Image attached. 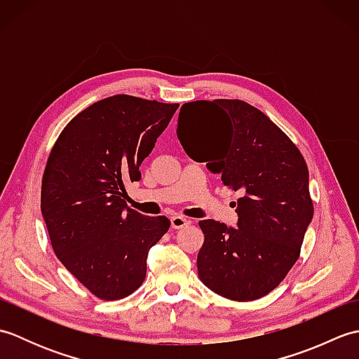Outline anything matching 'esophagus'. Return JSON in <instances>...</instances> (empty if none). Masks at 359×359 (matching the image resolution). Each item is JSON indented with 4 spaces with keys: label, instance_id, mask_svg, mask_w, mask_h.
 Returning a JSON list of instances; mask_svg holds the SVG:
<instances>
[{
    "label": "esophagus",
    "instance_id": "1",
    "mask_svg": "<svg viewBox=\"0 0 359 359\" xmlns=\"http://www.w3.org/2000/svg\"><path fill=\"white\" fill-rule=\"evenodd\" d=\"M189 225V220L182 217V216H172L171 217V228H174V230H180V228H184Z\"/></svg>",
    "mask_w": 359,
    "mask_h": 359
}]
</instances>
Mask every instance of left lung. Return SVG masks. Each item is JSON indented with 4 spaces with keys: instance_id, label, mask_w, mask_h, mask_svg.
<instances>
[{
    "instance_id": "8db88e82",
    "label": "left lung",
    "mask_w": 359,
    "mask_h": 359,
    "mask_svg": "<svg viewBox=\"0 0 359 359\" xmlns=\"http://www.w3.org/2000/svg\"><path fill=\"white\" fill-rule=\"evenodd\" d=\"M177 137L187 154L222 174L239 191L238 228L201 220L205 241L199 278L211 292L247 302L276 288L301 255L313 219L309 168L273 121L242 100H197L182 106Z\"/></svg>"
}]
</instances>
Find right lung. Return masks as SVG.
I'll use <instances>...</instances> for the list:
<instances>
[{"label": "right lung", "mask_w": 359, "mask_h": 359, "mask_svg": "<svg viewBox=\"0 0 359 359\" xmlns=\"http://www.w3.org/2000/svg\"><path fill=\"white\" fill-rule=\"evenodd\" d=\"M179 103L112 95L65 126L41 182V215L52 248L98 299L134 293L147 276V257L171 222L126 205V184L154 148Z\"/></svg>", "instance_id": "right-lung-1"}]
</instances>
